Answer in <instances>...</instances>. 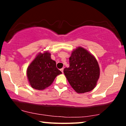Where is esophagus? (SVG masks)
Listing matches in <instances>:
<instances>
[{
    "label": "esophagus",
    "instance_id": "1",
    "mask_svg": "<svg viewBox=\"0 0 126 126\" xmlns=\"http://www.w3.org/2000/svg\"><path fill=\"white\" fill-rule=\"evenodd\" d=\"M60 70H61V72H62V73H63V68H62V69H60Z\"/></svg>",
    "mask_w": 126,
    "mask_h": 126
}]
</instances>
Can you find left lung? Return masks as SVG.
Here are the masks:
<instances>
[{
	"label": "left lung",
	"mask_w": 126,
	"mask_h": 126,
	"mask_svg": "<svg viewBox=\"0 0 126 126\" xmlns=\"http://www.w3.org/2000/svg\"><path fill=\"white\" fill-rule=\"evenodd\" d=\"M63 72L72 87L79 94L92 91L100 73L96 59L80 47L72 52L69 67L64 69Z\"/></svg>",
	"instance_id": "obj_1"
}]
</instances>
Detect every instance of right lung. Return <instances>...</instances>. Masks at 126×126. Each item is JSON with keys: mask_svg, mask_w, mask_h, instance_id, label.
Listing matches in <instances>:
<instances>
[{"mask_svg": "<svg viewBox=\"0 0 126 126\" xmlns=\"http://www.w3.org/2000/svg\"><path fill=\"white\" fill-rule=\"evenodd\" d=\"M46 51L39 54L27 69V76L31 87L38 90L47 88L62 72L56 67V62Z\"/></svg>", "mask_w": 126, "mask_h": 126, "instance_id": "obj_1", "label": "right lung"}]
</instances>
